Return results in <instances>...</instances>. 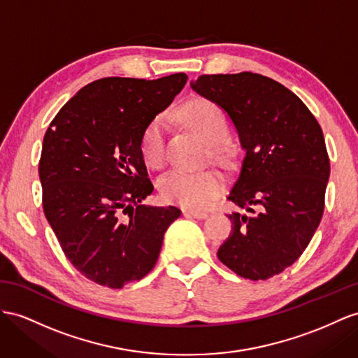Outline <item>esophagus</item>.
<instances>
[{"instance_id": "34e87169", "label": "esophagus", "mask_w": 358, "mask_h": 358, "mask_svg": "<svg viewBox=\"0 0 358 358\" xmlns=\"http://www.w3.org/2000/svg\"><path fill=\"white\" fill-rule=\"evenodd\" d=\"M182 215L195 219H206L208 216L206 212H195V210H182Z\"/></svg>"}]
</instances>
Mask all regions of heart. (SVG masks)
<instances>
[{
  "label": "heart",
  "instance_id": "1",
  "mask_svg": "<svg viewBox=\"0 0 358 358\" xmlns=\"http://www.w3.org/2000/svg\"><path fill=\"white\" fill-rule=\"evenodd\" d=\"M180 117L201 141L221 154L228 127L224 113L207 99H192L180 110ZM141 154L150 168H160L164 159V119L154 117L145 128L141 141ZM224 178L219 172L207 169L198 172L172 171L159 180L162 196L169 203L199 210L221 195Z\"/></svg>",
  "mask_w": 358,
  "mask_h": 358
}]
</instances>
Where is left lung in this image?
<instances>
[{"label":"left lung","mask_w":358,"mask_h":358,"mask_svg":"<svg viewBox=\"0 0 358 358\" xmlns=\"http://www.w3.org/2000/svg\"><path fill=\"white\" fill-rule=\"evenodd\" d=\"M190 87L224 110L245 151L228 199L246 213L228 215L217 259L242 278L268 280L299 259L322 217V128L293 92L260 74L201 76Z\"/></svg>","instance_id":"8db88e82"}]
</instances>
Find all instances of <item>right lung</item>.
Returning a JSON list of instances; mask_svg holds the SVG:
<instances>
[{"mask_svg": "<svg viewBox=\"0 0 358 358\" xmlns=\"http://www.w3.org/2000/svg\"><path fill=\"white\" fill-rule=\"evenodd\" d=\"M187 76L107 77L77 92L52 119L39 162L43 212L66 259L110 289L139 281L159 259L177 207H148L154 186L141 154L145 128Z\"/></svg>", "mask_w": 358, "mask_h": 358, "instance_id": "right-lung-1", "label": "right lung"}]
</instances>
